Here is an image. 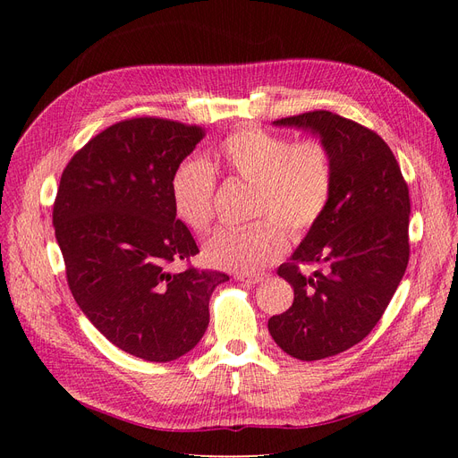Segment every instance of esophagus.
<instances>
[{
    "label": "esophagus",
    "instance_id": "obj_1",
    "mask_svg": "<svg viewBox=\"0 0 458 458\" xmlns=\"http://www.w3.org/2000/svg\"><path fill=\"white\" fill-rule=\"evenodd\" d=\"M241 281H244V283H250V284H258L259 281H263V276L259 275V273H241V275H237Z\"/></svg>",
    "mask_w": 458,
    "mask_h": 458
}]
</instances>
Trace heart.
<instances>
[{
    "label": "heart",
    "instance_id": "obj_1",
    "mask_svg": "<svg viewBox=\"0 0 458 458\" xmlns=\"http://www.w3.org/2000/svg\"><path fill=\"white\" fill-rule=\"evenodd\" d=\"M217 162L231 177L256 187L250 229H219L204 244V259L214 267L252 273L286 252V234L303 237L323 217L332 192V160L327 145L261 128L231 133L217 150ZM216 174L200 158H187L170 179L175 217L197 234L214 219Z\"/></svg>",
    "mask_w": 458,
    "mask_h": 458
}]
</instances>
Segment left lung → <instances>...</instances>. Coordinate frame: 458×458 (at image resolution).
I'll use <instances>...</instances> for the list:
<instances>
[{"label":"left lung","mask_w":458,"mask_h":458,"mask_svg":"<svg viewBox=\"0 0 458 458\" xmlns=\"http://www.w3.org/2000/svg\"><path fill=\"white\" fill-rule=\"evenodd\" d=\"M318 135L332 160L323 217L276 269L294 301L269 318L276 345L300 361L338 355L380 321L409 263V187L378 133L328 110L273 122ZM317 262L303 276L299 267Z\"/></svg>","instance_id":"1"}]
</instances>
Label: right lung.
<instances>
[{
	"mask_svg": "<svg viewBox=\"0 0 458 458\" xmlns=\"http://www.w3.org/2000/svg\"><path fill=\"white\" fill-rule=\"evenodd\" d=\"M206 135L165 118H130L95 135L66 164L53 204L71 293L101 335L145 361L191 352L210 323L225 273L172 263L199 254L175 219L170 179Z\"/></svg>",
	"mask_w": 458,
	"mask_h": 458,
	"instance_id": "right-lung-1",
	"label": "right lung"
}]
</instances>
